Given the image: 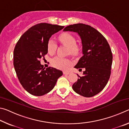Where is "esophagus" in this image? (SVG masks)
Listing matches in <instances>:
<instances>
[{
    "mask_svg": "<svg viewBox=\"0 0 129 129\" xmlns=\"http://www.w3.org/2000/svg\"><path fill=\"white\" fill-rule=\"evenodd\" d=\"M63 73H64V75H69L70 72L68 71H64V72H63Z\"/></svg>",
    "mask_w": 129,
    "mask_h": 129,
    "instance_id": "1",
    "label": "esophagus"
}]
</instances>
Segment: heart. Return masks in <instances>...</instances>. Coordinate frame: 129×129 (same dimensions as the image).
I'll use <instances>...</instances> for the list:
<instances>
[{"label": "heart", "mask_w": 129, "mask_h": 129, "mask_svg": "<svg viewBox=\"0 0 129 129\" xmlns=\"http://www.w3.org/2000/svg\"><path fill=\"white\" fill-rule=\"evenodd\" d=\"M58 40L62 44L69 48V52L71 54H76L79 51V47L76 45V39L72 35L65 32L58 36ZM57 44L53 39L50 38L47 43V50L48 53L53 54L57 49ZM51 64L54 67L58 69H66L72 64V61L69 58H64L60 56H56L51 60Z\"/></svg>", "instance_id": "heart-1"}]
</instances>
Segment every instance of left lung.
Instances as JSON below:
<instances>
[{
	"instance_id": "1",
	"label": "left lung",
	"mask_w": 129,
	"mask_h": 129,
	"mask_svg": "<svg viewBox=\"0 0 129 129\" xmlns=\"http://www.w3.org/2000/svg\"><path fill=\"white\" fill-rule=\"evenodd\" d=\"M64 30L77 32L82 45L83 56L75 68L85 70L82 76L78 75L72 88L81 95L93 97L103 90L110 78L113 60L110 45L100 32L89 25L75 24L67 26Z\"/></svg>"
}]
</instances>
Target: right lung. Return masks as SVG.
<instances>
[{"mask_svg":"<svg viewBox=\"0 0 129 129\" xmlns=\"http://www.w3.org/2000/svg\"><path fill=\"white\" fill-rule=\"evenodd\" d=\"M64 27L45 23L37 24L24 32L15 45V72L24 89L32 95L41 96L49 92L62 75V71L54 68L45 69L40 59L48 53L47 43L51 36Z\"/></svg>","mask_w":129,"mask_h":129,"instance_id":"add662e5","label":"right lung"}]
</instances>
